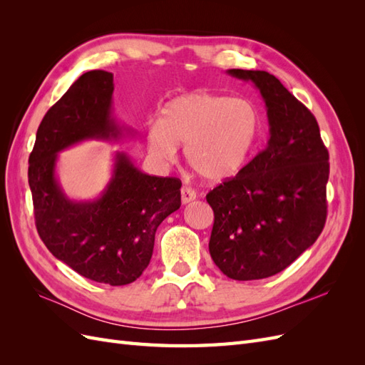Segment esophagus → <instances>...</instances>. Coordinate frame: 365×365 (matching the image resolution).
I'll list each match as a JSON object with an SVG mask.
<instances>
[{
	"instance_id": "obj_1",
	"label": "esophagus",
	"mask_w": 365,
	"mask_h": 365,
	"mask_svg": "<svg viewBox=\"0 0 365 365\" xmlns=\"http://www.w3.org/2000/svg\"><path fill=\"white\" fill-rule=\"evenodd\" d=\"M196 200V192L193 189H190V187L184 185L181 189V202L182 204H189L192 201Z\"/></svg>"
}]
</instances>
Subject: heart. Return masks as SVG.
Here are the masks:
<instances>
[{"label":"heart","mask_w":365,"mask_h":365,"mask_svg":"<svg viewBox=\"0 0 365 365\" xmlns=\"http://www.w3.org/2000/svg\"><path fill=\"white\" fill-rule=\"evenodd\" d=\"M259 113L247 98L195 91L172 98L146 132L153 158L170 163L178 146L207 181H224L245 164L259 137Z\"/></svg>","instance_id":"b5f03b06"}]
</instances>
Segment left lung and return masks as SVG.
<instances>
[{
	"instance_id": "left-lung-1",
	"label": "left lung",
	"mask_w": 365,
	"mask_h": 365,
	"mask_svg": "<svg viewBox=\"0 0 365 365\" xmlns=\"http://www.w3.org/2000/svg\"><path fill=\"white\" fill-rule=\"evenodd\" d=\"M257 88L269 140L244 169L207 195L215 224L210 256L233 280H259L288 268L326 224L329 152L312 113L267 71L227 70Z\"/></svg>"
}]
</instances>
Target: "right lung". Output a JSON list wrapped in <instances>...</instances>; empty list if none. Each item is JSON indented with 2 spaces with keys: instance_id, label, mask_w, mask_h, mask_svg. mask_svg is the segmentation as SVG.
Listing matches in <instances>:
<instances>
[{
  "instance_id": "1",
  "label": "right lung",
  "mask_w": 365,
  "mask_h": 365,
  "mask_svg": "<svg viewBox=\"0 0 365 365\" xmlns=\"http://www.w3.org/2000/svg\"><path fill=\"white\" fill-rule=\"evenodd\" d=\"M114 76L82 74L43 115L29 158V185L38 233L58 260L97 283L121 286L148 268L155 231L181 207V181L143 173L115 152L111 178L94 200H71L56 168L59 153L83 141L134 137L113 109Z\"/></svg>"
}]
</instances>
